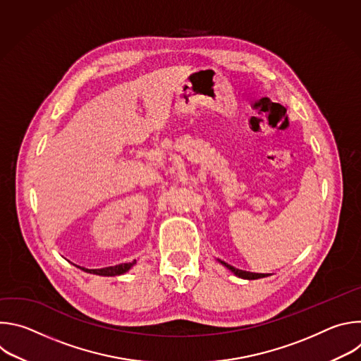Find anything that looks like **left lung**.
Returning a JSON list of instances; mask_svg holds the SVG:
<instances>
[{"instance_id": "left-lung-1", "label": "left lung", "mask_w": 361, "mask_h": 361, "mask_svg": "<svg viewBox=\"0 0 361 361\" xmlns=\"http://www.w3.org/2000/svg\"><path fill=\"white\" fill-rule=\"evenodd\" d=\"M217 262L220 263V264H223L226 269H228L234 276H237V277H240V279H244V280H257V279H264V277H269V276H271V274H263V273H250V271H244V270H238V269H235V267H233V266H230V264H227V263H224V262H221V260H219L217 259Z\"/></svg>"}]
</instances>
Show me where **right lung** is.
<instances>
[{"label":"right lung","mask_w":361,"mask_h":361,"mask_svg":"<svg viewBox=\"0 0 361 361\" xmlns=\"http://www.w3.org/2000/svg\"><path fill=\"white\" fill-rule=\"evenodd\" d=\"M135 263H137V262L134 260L133 263H124V264H117V266H111V267H106V269H94V270L84 269V267H80V266H77V267L81 269V270L85 271V273H90V274L104 276V277H114V276H121V274L127 273Z\"/></svg>","instance_id":"add662e5"}]
</instances>
